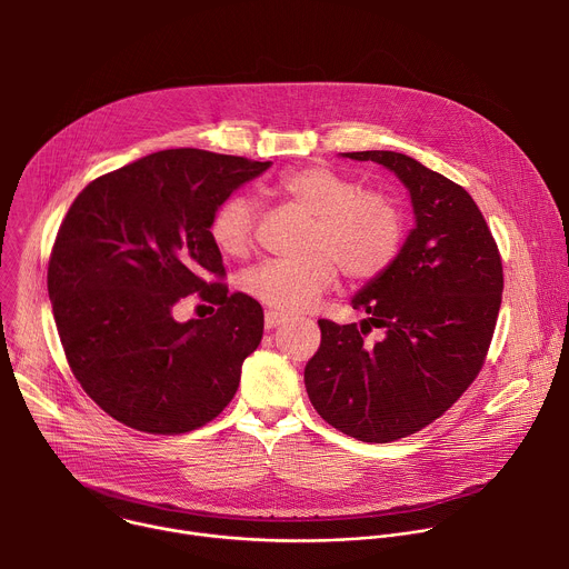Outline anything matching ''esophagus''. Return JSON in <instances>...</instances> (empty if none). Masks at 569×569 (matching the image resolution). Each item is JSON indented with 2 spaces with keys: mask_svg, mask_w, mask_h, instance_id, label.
<instances>
[{
  "mask_svg": "<svg viewBox=\"0 0 569 569\" xmlns=\"http://www.w3.org/2000/svg\"><path fill=\"white\" fill-rule=\"evenodd\" d=\"M283 321H286V315H281L277 310H266V329H277Z\"/></svg>",
  "mask_w": 569,
  "mask_h": 569,
  "instance_id": "obj_1",
  "label": "esophagus"
}]
</instances>
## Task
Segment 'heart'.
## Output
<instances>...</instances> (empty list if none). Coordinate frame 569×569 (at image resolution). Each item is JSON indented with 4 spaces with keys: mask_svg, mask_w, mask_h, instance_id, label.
<instances>
[{
    "mask_svg": "<svg viewBox=\"0 0 569 569\" xmlns=\"http://www.w3.org/2000/svg\"><path fill=\"white\" fill-rule=\"evenodd\" d=\"M279 191L303 213L315 218L308 261L270 259L252 268L242 288L257 301L299 312L310 308L338 277L369 281L382 274L398 257L405 222L398 204L380 191L360 187L327 167H303L281 178ZM257 202L248 193L227 196L213 211L209 236L224 254L240 259L254 246Z\"/></svg>",
    "mask_w": 569,
    "mask_h": 569,
    "instance_id": "obj_1",
    "label": "heart"
}]
</instances>
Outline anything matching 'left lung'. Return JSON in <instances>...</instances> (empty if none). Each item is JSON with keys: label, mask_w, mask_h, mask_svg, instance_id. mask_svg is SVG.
I'll list each match as a JSON object with an SVG mask.
<instances>
[{"label": "left lung", "mask_w": 569, "mask_h": 569, "mask_svg": "<svg viewBox=\"0 0 569 569\" xmlns=\"http://www.w3.org/2000/svg\"><path fill=\"white\" fill-rule=\"evenodd\" d=\"M376 161L408 189L415 209L396 261L351 299L367 319H319L321 345L303 382L317 415L340 432L389 443L435 419L477 378L502 303V261L466 189L393 150L342 152ZM386 338L367 346L373 327Z\"/></svg>", "instance_id": "left-lung-1"}]
</instances>
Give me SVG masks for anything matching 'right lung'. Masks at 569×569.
<instances>
[{
    "instance_id": "1",
    "label": "right lung",
    "mask_w": 569,
    "mask_h": 569,
    "mask_svg": "<svg viewBox=\"0 0 569 569\" xmlns=\"http://www.w3.org/2000/svg\"><path fill=\"white\" fill-rule=\"evenodd\" d=\"M272 161L176 148L97 178L69 207L47 288L67 362L112 419L150 435H184L233 398L240 367L263 338L257 299L224 277L209 236L216 207ZM200 291L219 310L178 322Z\"/></svg>"
}]
</instances>
